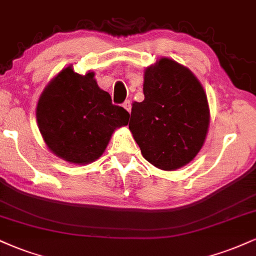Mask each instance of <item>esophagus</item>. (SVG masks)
I'll list each match as a JSON object with an SVG mask.
<instances>
[{
  "label": "esophagus",
  "instance_id": "obj_1",
  "mask_svg": "<svg viewBox=\"0 0 256 256\" xmlns=\"http://www.w3.org/2000/svg\"><path fill=\"white\" fill-rule=\"evenodd\" d=\"M122 107H124V108L128 110V112H131V107H132V104H131V101L130 100H126L124 104H122Z\"/></svg>",
  "mask_w": 256,
  "mask_h": 256
}]
</instances>
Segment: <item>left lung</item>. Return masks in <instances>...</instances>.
Instances as JSON below:
<instances>
[{"label": "left lung", "instance_id": "1", "mask_svg": "<svg viewBox=\"0 0 256 256\" xmlns=\"http://www.w3.org/2000/svg\"><path fill=\"white\" fill-rule=\"evenodd\" d=\"M144 100L132 104L128 128L143 158L174 170L196 158L208 134V98L196 78L173 60L146 68Z\"/></svg>", "mask_w": 256, "mask_h": 256}]
</instances>
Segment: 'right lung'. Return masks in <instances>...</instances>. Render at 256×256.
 I'll return each mask as SVG.
<instances>
[{
	"instance_id": "add662e5",
	"label": "right lung",
	"mask_w": 256,
	"mask_h": 256,
	"mask_svg": "<svg viewBox=\"0 0 256 256\" xmlns=\"http://www.w3.org/2000/svg\"><path fill=\"white\" fill-rule=\"evenodd\" d=\"M130 114L98 88L94 72L82 76L68 66L42 92L36 107L39 130L48 149L68 162L100 158L113 131L128 125Z\"/></svg>"
}]
</instances>
